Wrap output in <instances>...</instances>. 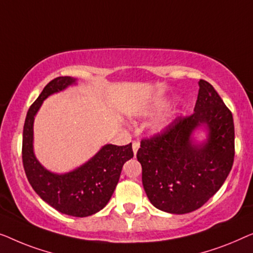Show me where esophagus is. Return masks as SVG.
Masks as SVG:
<instances>
[{
	"label": "esophagus",
	"instance_id": "1",
	"mask_svg": "<svg viewBox=\"0 0 253 253\" xmlns=\"http://www.w3.org/2000/svg\"><path fill=\"white\" fill-rule=\"evenodd\" d=\"M138 148H140V142H138V141H134V142H133V151H134V155H136Z\"/></svg>",
	"mask_w": 253,
	"mask_h": 253
}]
</instances>
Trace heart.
<instances>
[{"mask_svg":"<svg viewBox=\"0 0 253 253\" xmlns=\"http://www.w3.org/2000/svg\"><path fill=\"white\" fill-rule=\"evenodd\" d=\"M155 111V108H144V109H141L140 110V115H150ZM165 126V122H158L156 124V129H162V128Z\"/></svg>","mask_w":253,"mask_h":253,"instance_id":"heart-1","label":"heart"}]
</instances>
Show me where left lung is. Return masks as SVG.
Segmentation results:
<instances>
[{"label": "left lung", "instance_id": "left-lung-1", "mask_svg": "<svg viewBox=\"0 0 253 253\" xmlns=\"http://www.w3.org/2000/svg\"><path fill=\"white\" fill-rule=\"evenodd\" d=\"M194 113L177 117L165 129L141 141L137 161L151 204L162 211L184 214L205 204L225 182L235 156L234 120L211 84L199 80ZM208 128V140L195 145L191 134Z\"/></svg>", "mask_w": 253, "mask_h": 253}]
</instances>
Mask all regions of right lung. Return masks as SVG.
<instances>
[{
	"mask_svg": "<svg viewBox=\"0 0 253 253\" xmlns=\"http://www.w3.org/2000/svg\"><path fill=\"white\" fill-rule=\"evenodd\" d=\"M76 84L71 77L51 80L27 111L23 131V165L28 182L45 203L64 214L88 216L101 211L111 198L123 166L133 158L131 143L106 144L84 165L65 174L49 172L38 162L33 151V123L49 95Z\"/></svg>",
	"mask_w": 253,
	"mask_h": 253,
	"instance_id": "1",
	"label": "right lung"
}]
</instances>
